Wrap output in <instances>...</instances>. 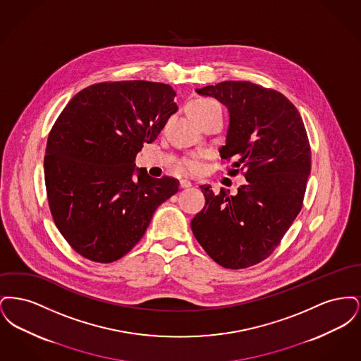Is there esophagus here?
Wrapping results in <instances>:
<instances>
[{"label": "esophagus", "mask_w": 361, "mask_h": 361, "mask_svg": "<svg viewBox=\"0 0 361 361\" xmlns=\"http://www.w3.org/2000/svg\"><path fill=\"white\" fill-rule=\"evenodd\" d=\"M180 187L181 188H189V187H192V183L187 178H183V180H180Z\"/></svg>", "instance_id": "1"}]
</instances>
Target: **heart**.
Returning a JSON list of instances; mask_svg holds the SVG:
<instances>
[{
    "label": "heart",
    "instance_id": "1",
    "mask_svg": "<svg viewBox=\"0 0 361 361\" xmlns=\"http://www.w3.org/2000/svg\"><path fill=\"white\" fill-rule=\"evenodd\" d=\"M216 102L207 99V97H195L192 100H189L187 104V109H188L189 115H196L200 112H204L208 108L216 105ZM183 168L184 171L189 173L197 172L200 169V164L196 158H185L183 161Z\"/></svg>",
    "mask_w": 361,
    "mask_h": 361
}]
</instances>
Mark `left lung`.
<instances>
[{"label":"left lung","instance_id":"left-lung-1","mask_svg":"<svg viewBox=\"0 0 361 361\" xmlns=\"http://www.w3.org/2000/svg\"><path fill=\"white\" fill-rule=\"evenodd\" d=\"M230 114L221 157L243 172L238 193L215 195L200 185L203 209L192 219L195 238L215 262L230 269L269 257L302 209L311 171L309 137L300 114L280 92L249 81H224L196 89Z\"/></svg>","mask_w":361,"mask_h":361}]
</instances>
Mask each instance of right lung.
I'll return each mask as SVG.
<instances>
[{
    "label": "right lung",
    "instance_id": "add662e5",
    "mask_svg": "<svg viewBox=\"0 0 361 361\" xmlns=\"http://www.w3.org/2000/svg\"><path fill=\"white\" fill-rule=\"evenodd\" d=\"M174 96L161 82H100L78 92L54 123L44 155L49 206L82 257L106 264L126 256L178 190V180L135 168L143 145L177 112Z\"/></svg>",
    "mask_w": 361,
    "mask_h": 361
}]
</instances>
